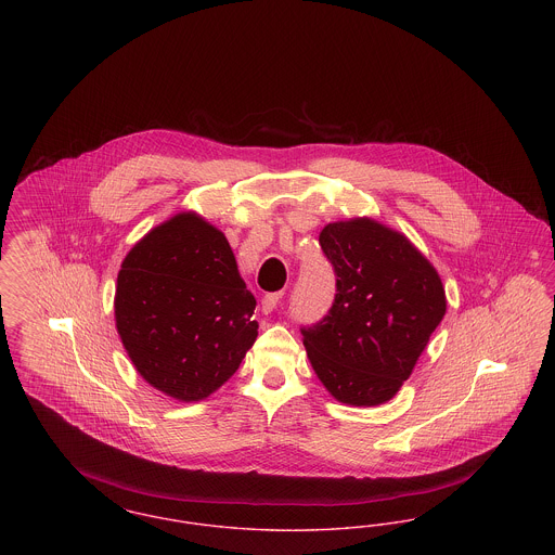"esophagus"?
<instances>
[{"instance_id":"esophagus-1","label":"esophagus","mask_w":555,"mask_h":555,"mask_svg":"<svg viewBox=\"0 0 555 555\" xmlns=\"http://www.w3.org/2000/svg\"><path fill=\"white\" fill-rule=\"evenodd\" d=\"M281 299H283V293H268V295H264V299H262V312L270 314V312L281 304Z\"/></svg>"}]
</instances>
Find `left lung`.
<instances>
[{"mask_svg": "<svg viewBox=\"0 0 555 555\" xmlns=\"http://www.w3.org/2000/svg\"><path fill=\"white\" fill-rule=\"evenodd\" d=\"M318 241L337 293L322 320L301 326L312 369L344 403H385L446 317L441 279L408 238L369 218L326 224Z\"/></svg>", "mask_w": 555, "mask_h": 555, "instance_id": "obj_1", "label": "left lung"}]
</instances>
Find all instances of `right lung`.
I'll list each match as a JSON object with an SVG mask.
<instances>
[{
  "instance_id": "obj_1",
  "label": "right lung",
  "mask_w": 555,
  "mask_h": 555,
  "mask_svg": "<svg viewBox=\"0 0 555 555\" xmlns=\"http://www.w3.org/2000/svg\"><path fill=\"white\" fill-rule=\"evenodd\" d=\"M254 310L229 241L191 211L150 231L118 272L122 345L150 385L181 401L210 396L237 372L258 337Z\"/></svg>"
}]
</instances>
